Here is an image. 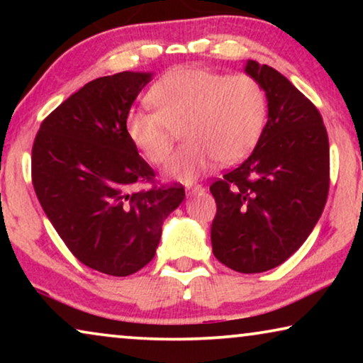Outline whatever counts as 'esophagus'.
<instances>
[{"instance_id":"1","label":"esophagus","mask_w":363,"mask_h":363,"mask_svg":"<svg viewBox=\"0 0 363 363\" xmlns=\"http://www.w3.org/2000/svg\"><path fill=\"white\" fill-rule=\"evenodd\" d=\"M203 190H205V188H203L201 185H191V186H188V193H190V195H195V193H201Z\"/></svg>"}]
</instances>
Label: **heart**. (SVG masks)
<instances>
[{"instance_id":"b5f03b06","label":"heart","mask_w":363,"mask_h":363,"mask_svg":"<svg viewBox=\"0 0 363 363\" xmlns=\"http://www.w3.org/2000/svg\"><path fill=\"white\" fill-rule=\"evenodd\" d=\"M155 108H133L125 128L153 165L168 158L177 128L186 143L167 165L168 177L191 182L215 165H235L259 143L267 122L264 87L251 74L177 67L150 89Z\"/></svg>"}]
</instances>
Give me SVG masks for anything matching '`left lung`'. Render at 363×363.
Returning a JSON list of instances; mask_svg holds the SVG:
<instances>
[{
    "label": "left lung",
    "instance_id": "obj_1",
    "mask_svg": "<svg viewBox=\"0 0 363 363\" xmlns=\"http://www.w3.org/2000/svg\"><path fill=\"white\" fill-rule=\"evenodd\" d=\"M246 72L267 96V123L241 165L211 183L216 201L213 255L233 271L279 266L307 240L324 211L330 183L329 137L317 107L266 64Z\"/></svg>",
    "mask_w": 363,
    "mask_h": 363
}]
</instances>
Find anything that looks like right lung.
<instances>
[{"mask_svg": "<svg viewBox=\"0 0 363 363\" xmlns=\"http://www.w3.org/2000/svg\"><path fill=\"white\" fill-rule=\"evenodd\" d=\"M152 74L118 72L87 82L44 118L33 143L31 178L44 213L82 264L130 276L155 256L163 220L185 198L158 185L125 121ZM137 182L152 189L135 192Z\"/></svg>", "mask_w": 363, "mask_h": 363, "instance_id": "right-lung-1", "label": "right lung"}]
</instances>
